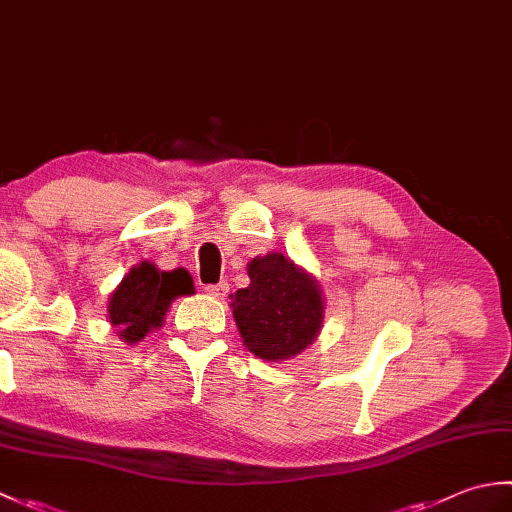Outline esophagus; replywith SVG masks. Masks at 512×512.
Here are the masks:
<instances>
[{
	"label": "esophagus",
	"mask_w": 512,
	"mask_h": 512,
	"mask_svg": "<svg viewBox=\"0 0 512 512\" xmlns=\"http://www.w3.org/2000/svg\"><path fill=\"white\" fill-rule=\"evenodd\" d=\"M204 292H206V295H211V297L224 299L228 295V284H226V281H220V284H209V286H204Z\"/></svg>",
	"instance_id": "esophagus-1"
}]
</instances>
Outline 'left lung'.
<instances>
[{"label":"left lung","instance_id":"left-lung-1","mask_svg":"<svg viewBox=\"0 0 512 512\" xmlns=\"http://www.w3.org/2000/svg\"><path fill=\"white\" fill-rule=\"evenodd\" d=\"M250 286L235 292L233 317L250 352L284 361L314 341L323 321V297L314 279L273 253L248 264Z\"/></svg>","mask_w":512,"mask_h":512}]
</instances>
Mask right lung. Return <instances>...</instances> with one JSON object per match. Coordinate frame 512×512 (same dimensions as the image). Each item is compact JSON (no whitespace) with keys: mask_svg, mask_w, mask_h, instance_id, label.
<instances>
[{"mask_svg":"<svg viewBox=\"0 0 512 512\" xmlns=\"http://www.w3.org/2000/svg\"><path fill=\"white\" fill-rule=\"evenodd\" d=\"M180 295H193V279L184 268L160 273L143 262L129 270L110 299V321L121 332L125 343L145 339V334L160 328L169 303Z\"/></svg>","mask_w":512,"mask_h":512,"instance_id":"right-lung-1","label":"right lung"}]
</instances>
